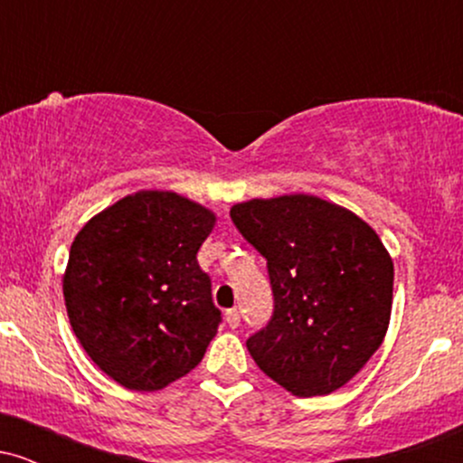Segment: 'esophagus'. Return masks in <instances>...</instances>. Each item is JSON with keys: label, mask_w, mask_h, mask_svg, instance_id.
I'll return each mask as SVG.
<instances>
[{"label": "esophagus", "mask_w": 463, "mask_h": 463, "mask_svg": "<svg viewBox=\"0 0 463 463\" xmlns=\"http://www.w3.org/2000/svg\"><path fill=\"white\" fill-rule=\"evenodd\" d=\"M224 317H226V324H228V326H231V328H237L239 324H241V316H239L237 309H228Z\"/></svg>", "instance_id": "esophagus-1"}]
</instances>
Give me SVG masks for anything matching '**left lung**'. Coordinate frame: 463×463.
<instances>
[{
	"label": "left lung",
	"instance_id": "1",
	"mask_svg": "<svg viewBox=\"0 0 463 463\" xmlns=\"http://www.w3.org/2000/svg\"><path fill=\"white\" fill-rule=\"evenodd\" d=\"M268 261L274 316L246 346L294 396L346 385L383 344L394 263L374 228L317 195L254 198L231 209Z\"/></svg>",
	"mask_w": 463,
	"mask_h": 463
}]
</instances>
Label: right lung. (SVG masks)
Segmentation results:
<instances>
[{
  "label": "right lung",
  "instance_id": "right-lung-1",
  "mask_svg": "<svg viewBox=\"0 0 463 463\" xmlns=\"http://www.w3.org/2000/svg\"><path fill=\"white\" fill-rule=\"evenodd\" d=\"M215 213L174 191H137L73 239L62 294L73 333L119 385L156 392L189 374L222 313L198 250Z\"/></svg>",
  "mask_w": 463,
  "mask_h": 463
}]
</instances>
